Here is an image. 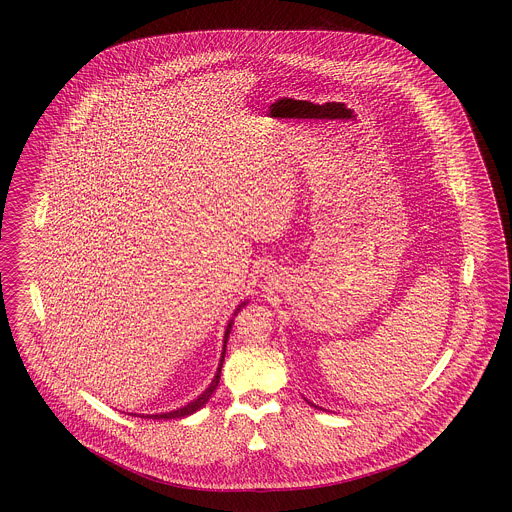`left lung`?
<instances>
[{
  "label": "left lung",
  "instance_id": "left-lung-1",
  "mask_svg": "<svg viewBox=\"0 0 512 512\" xmlns=\"http://www.w3.org/2000/svg\"><path fill=\"white\" fill-rule=\"evenodd\" d=\"M311 405H313V403H311ZM313 407H317V405H313Z\"/></svg>",
  "mask_w": 512,
  "mask_h": 512
}]
</instances>
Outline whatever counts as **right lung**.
<instances>
[{
    "instance_id": "add662e5",
    "label": "right lung",
    "mask_w": 512,
    "mask_h": 512,
    "mask_svg": "<svg viewBox=\"0 0 512 512\" xmlns=\"http://www.w3.org/2000/svg\"><path fill=\"white\" fill-rule=\"evenodd\" d=\"M247 301H242L240 305H238V309L234 311V317H236V313L244 307ZM232 324H234V320H230L228 322V326H226V332H224V345H222V353H220V365L217 368V374H215V378H213V382L209 384V388L203 391L197 399H194L192 403H188V405H184L182 409H176V411H171V413H161V414H146L147 418H184V416H190V414H194L195 411H199L207 401H209V397L213 395V391L217 390V386H219L220 380V368H222V363H224V353H226V341H228V336H230V330H232ZM136 416V414H134Z\"/></svg>"
}]
</instances>
